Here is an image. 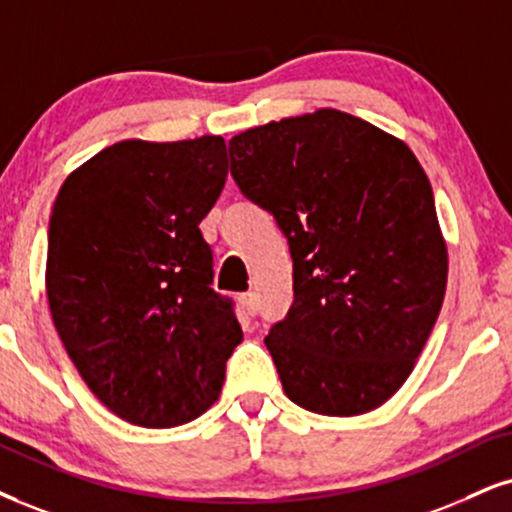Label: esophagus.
Wrapping results in <instances>:
<instances>
[{"label": "esophagus", "instance_id": "1", "mask_svg": "<svg viewBox=\"0 0 512 512\" xmlns=\"http://www.w3.org/2000/svg\"><path fill=\"white\" fill-rule=\"evenodd\" d=\"M239 304H242V308L249 315H256L258 313V299H256L254 292H246V294L239 296Z\"/></svg>", "mask_w": 512, "mask_h": 512}]
</instances>
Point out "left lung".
I'll return each mask as SVG.
<instances>
[{
  "label": "left lung",
  "mask_w": 512,
  "mask_h": 512,
  "mask_svg": "<svg viewBox=\"0 0 512 512\" xmlns=\"http://www.w3.org/2000/svg\"><path fill=\"white\" fill-rule=\"evenodd\" d=\"M230 173L292 251L294 304L266 337L285 394L337 418L380 408L413 372L449 277L420 161L363 118L318 109L232 137Z\"/></svg>",
  "instance_id": "1"
}]
</instances>
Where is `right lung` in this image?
<instances>
[{"label": "right lung", "mask_w": 512, "mask_h": 512, "mask_svg": "<svg viewBox=\"0 0 512 512\" xmlns=\"http://www.w3.org/2000/svg\"><path fill=\"white\" fill-rule=\"evenodd\" d=\"M225 140H123L68 175L49 218L47 299L63 349L118 418L178 427L218 399L242 342L211 289L199 223L223 192Z\"/></svg>", "instance_id": "obj_1"}]
</instances>
